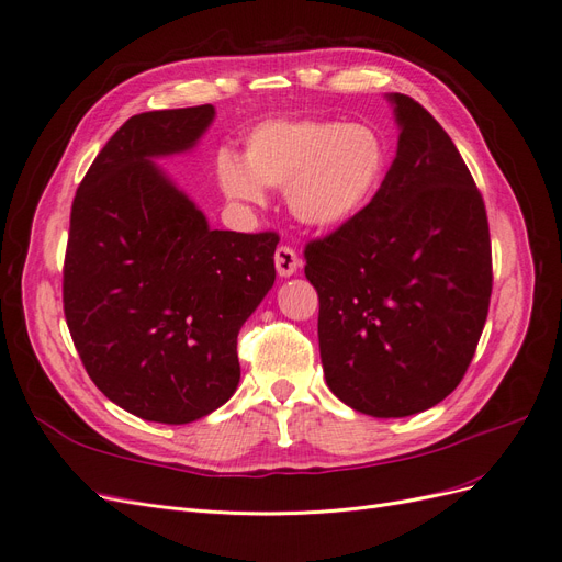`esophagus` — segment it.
<instances>
[{"label": "esophagus", "mask_w": 562, "mask_h": 562, "mask_svg": "<svg viewBox=\"0 0 562 562\" xmlns=\"http://www.w3.org/2000/svg\"><path fill=\"white\" fill-rule=\"evenodd\" d=\"M274 262H277L279 277H293L302 265V260L297 258V252L291 246H279L277 252H274Z\"/></svg>", "instance_id": "34e87169"}]
</instances>
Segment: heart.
<instances>
[{
  "mask_svg": "<svg viewBox=\"0 0 562 562\" xmlns=\"http://www.w3.org/2000/svg\"><path fill=\"white\" fill-rule=\"evenodd\" d=\"M389 151L368 124L335 119H271L244 143V161L220 151L215 173L232 201L262 203L265 187H285L288 209L312 227H339L361 215L386 176Z\"/></svg>",
  "mask_w": 562,
  "mask_h": 562,
  "instance_id": "heart-1",
  "label": "heart"
}]
</instances>
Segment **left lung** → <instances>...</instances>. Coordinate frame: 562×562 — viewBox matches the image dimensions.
Masks as SVG:
<instances>
[{
	"mask_svg": "<svg viewBox=\"0 0 562 562\" xmlns=\"http://www.w3.org/2000/svg\"><path fill=\"white\" fill-rule=\"evenodd\" d=\"M396 159L370 206L304 246L333 394L372 417H407L462 382L485 326L492 246L483 196L450 135L391 95Z\"/></svg>",
	"mask_w": 562,
	"mask_h": 562,
	"instance_id": "left-lung-1",
	"label": "left lung"
}]
</instances>
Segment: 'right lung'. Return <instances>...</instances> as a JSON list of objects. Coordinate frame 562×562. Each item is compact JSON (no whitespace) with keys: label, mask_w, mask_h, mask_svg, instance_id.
Masks as SVG:
<instances>
[{"label":"right lung","mask_w":562,"mask_h":562,"mask_svg":"<svg viewBox=\"0 0 562 562\" xmlns=\"http://www.w3.org/2000/svg\"><path fill=\"white\" fill-rule=\"evenodd\" d=\"M213 105L131 116L72 201L63 312L93 384L131 415L187 424L229 401L236 335L274 285L277 232L211 229L151 157L190 149Z\"/></svg>","instance_id":"obj_1"}]
</instances>
